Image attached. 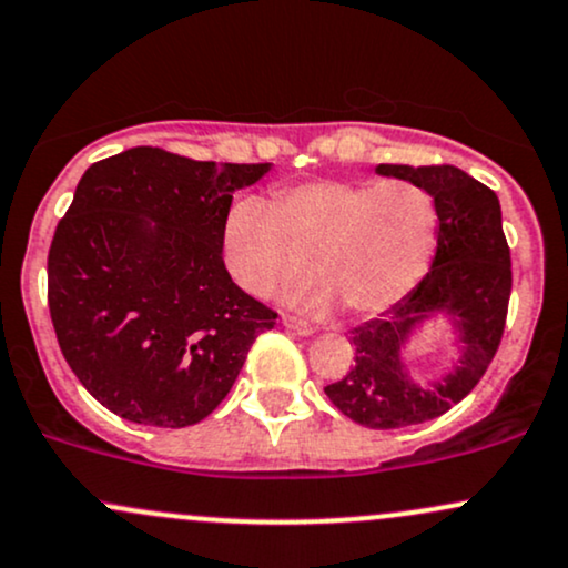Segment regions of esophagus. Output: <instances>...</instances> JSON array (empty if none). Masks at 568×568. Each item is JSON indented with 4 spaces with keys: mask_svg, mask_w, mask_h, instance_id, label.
Returning <instances> with one entry per match:
<instances>
[{
    "mask_svg": "<svg viewBox=\"0 0 568 568\" xmlns=\"http://www.w3.org/2000/svg\"><path fill=\"white\" fill-rule=\"evenodd\" d=\"M282 322H284V327L292 329V333H295V335H311V333H314V327H311L308 322H303V318H297V316H292V314H284Z\"/></svg>",
    "mask_w": 568,
    "mask_h": 568,
    "instance_id": "esophagus-1",
    "label": "esophagus"
}]
</instances>
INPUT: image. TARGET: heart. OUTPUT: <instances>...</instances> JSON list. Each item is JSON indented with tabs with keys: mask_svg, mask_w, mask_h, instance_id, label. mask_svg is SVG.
Instances as JSON below:
<instances>
[{
	"mask_svg": "<svg viewBox=\"0 0 568 568\" xmlns=\"http://www.w3.org/2000/svg\"><path fill=\"white\" fill-rule=\"evenodd\" d=\"M437 246L435 199L416 182L316 180L271 203L244 195L222 227L225 265L241 290L265 297L316 265L324 282L286 301L324 311L337 295L352 314H381L426 276Z\"/></svg>",
	"mask_w": 568,
	"mask_h": 568,
	"instance_id": "obj_1",
	"label": "heart"
}]
</instances>
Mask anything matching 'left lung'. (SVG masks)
<instances>
[{
    "instance_id": "left-lung-1",
    "label": "left lung",
    "mask_w": 568,
    "mask_h": 568,
    "mask_svg": "<svg viewBox=\"0 0 568 568\" xmlns=\"http://www.w3.org/2000/svg\"><path fill=\"white\" fill-rule=\"evenodd\" d=\"M378 174L422 184L437 206V252L429 273L410 295L381 318L354 327V365L324 386L343 416L369 429H405L448 413L486 375L505 335L513 263L501 231L499 199L483 182L448 163L388 165ZM448 307L463 318L468 352L443 385L422 389L404 375L398 348L432 310Z\"/></svg>"
}]
</instances>
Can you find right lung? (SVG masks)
<instances>
[{
    "label": "right lung",
    "instance_id": "obj_1",
    "mask_svg": "<svg viewBox=\"0 0 568 568\" xmlns=\"http://www.w3.org/2000/svg\"><path fill=\"white\" fill-rule=\"evenodd\" d=\"M267 169L131 146L82 174L48 252V308L63 359L114 416L203 422L273 329L276 311L222 260L233 193Z\"/></svg>",
    "mask_w": 568,
    "mask_h": 568
}]
</instances>
